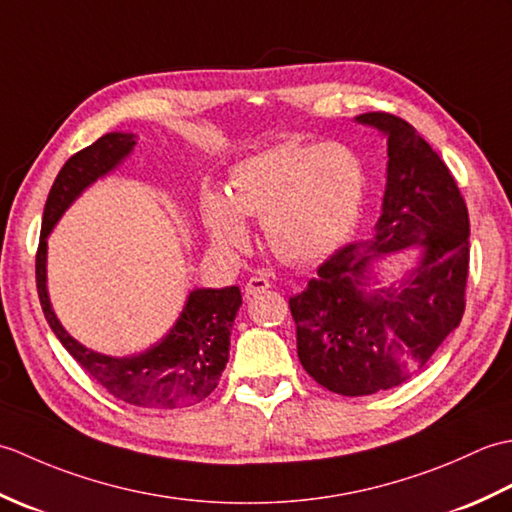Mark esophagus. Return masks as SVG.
<instances>
[{
    "instance_id": "obj_1",
    "label": "esophagus",
    "mask_w": 512,
    "mask_h": 512,
    "mask_svg": "<svg viewBox=\"0 0 512 512\" xmlns=\"http://www.w3.org/2000/svg\"><path fill=\"white\" fill-rule=\"evenodd\" d=\"M270 288V281L266 279V277H262V275H255V277H250L248 281H246V297H257V295H262L264 290H268Z\"/></svg>"
}]
</instances>
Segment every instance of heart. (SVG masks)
I'll use <instances>...</instances> for the list:
<instances>
[{"label":"heart","mask_w":512,"mask_h":512,"mask_svg":"<svg viewBox=\"0 0 512 512\" xmlns=\"http://www.w3.org/2000/svg\"><path fill=\"white\" fill-rule=\"evenodd\" d=\"M367 191L361 156L343 143H279L239 162L231 193L202 195V222L224 253L250 242L246 217L264 220L270 250L288 264L328 257L352 233Z\"/></svg>","instance_id":"obj_1"}]
</instances>
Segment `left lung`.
<instances>
[{"label":"left lung","instance_id":"8db88e82","mask_svg":"<svg viewBox=\"0 0 512 512\" xmlns=\"http://www.w3.org/2000/svg\"><path fill=\"white\" fill-rule=\"evenodd\" d=\"M387 136V184L374 235L325 259L290 297L303 369L341 396L398 387L429 361L464 314L469 211L449 167L407 121L356 116ZM409 245L421 257L398 285L376 289V258Z\"/></svg>","mask_w":512,"mask_h":512}]
</instances>
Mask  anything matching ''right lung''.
I'll list each match as a JSON object with an SVG mask.
<instances>
[{"label":"right lung","instance_id":"obj_1","mask_svg":"<svg viewBox=\"0 0 512 512\" xmlns=\"http://www.w3.org/2000/svg\"><path fill=\"white\" fill-rule=\"evenodd\" d=\"M134 134L112 132L74 154L48 193L37 250V292L43 314L74 361L118 400L147 409H178L204 400L220 383L228 363L231 330L242 306V292L228 288H195L189 292L180 319L167 336L134 356H105L81 345L65 332L52 310L46 286L48 235L65 209L132 154Z\"/></svg>","mask_w":512,"mask_h":512}]
</instances>
